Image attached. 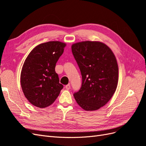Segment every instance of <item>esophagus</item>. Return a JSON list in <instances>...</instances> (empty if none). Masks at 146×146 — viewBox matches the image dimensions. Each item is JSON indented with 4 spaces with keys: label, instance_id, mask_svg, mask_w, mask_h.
I'll list each match as a JSON object with an SVG mask.
<instances>
[{
    "label": "esophagus",
    "instance_id": "34e87169",
    "mask_svg": "<svg viewBox=\"0 0 146 146\" xmlns=\"http://www.w3.org/2000/svg\"><path fill=\"white\" fill-rule=\"evenodd\" d=\"M65 88L67 90H70V84H68V85H66L65 86Z\"/></svg>",
    "mask_w": 146,
    "mask_h": 146
}]
</instances>
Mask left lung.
<instances>
[{
	"label": "left lung",
	"mask_w": 146,
	"mask_h": 146,
	"mask_svg": "<svg viewBox=\"0 0 146 146\" xmlns=\"http://www.w3.org/2000/svg\"><path fill=\"white\" fill-rule=\"evenodd\" d=\"M72 52L80 68L82 83L74 93L86 111L103 107L112 98L118 82V66L111 50L105 44L83 41L74 44Z\"/></svg>",
	"instance_id": "obj_1"
}]
</instances>
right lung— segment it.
I'll use <instances>...</instances> for the list:
<instances>
[{
  "label": "right lung",
  "mask_w": 146,
  "mask_h": 146,
  "mask_svg": "<svg viewBox=\"0 0 146 146\" xmlns=\"http://www.w3.org/2000/svg\"><path fill=\"white\" fill-rule=\"evenodd\" d=\"M65 46L60 41L41 44L25 60L21 74L22 89L27 100L38 108L52 104L63 89L55 68Z\"/></svg>",
  "instance_id": "add662e5"
}]
</instances>
